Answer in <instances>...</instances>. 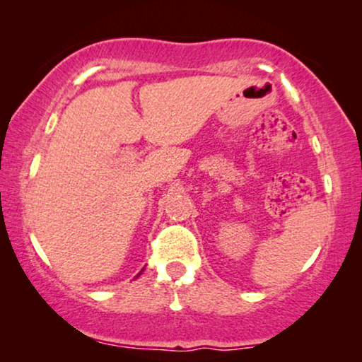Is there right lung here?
<instances>
[{"instance_id":"right-lung-1","label":"right lung","mask_w":362,"mask_h":362,"mask_svg":"<svg viewBox=\"0 0 362 362\" xmlns=\"http://www.w3.org/2000/svg\"><path fill=\"white\" fill-rule=\"evenodd\" d=\"M141 272H143V270H141ZM141 272H140V274H141ZM140 274H138V275H140ZM138 275H136V276H138Z\"/></svg>"}]
</instances>
